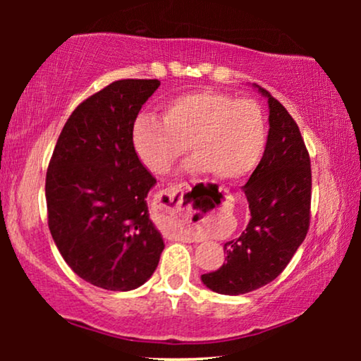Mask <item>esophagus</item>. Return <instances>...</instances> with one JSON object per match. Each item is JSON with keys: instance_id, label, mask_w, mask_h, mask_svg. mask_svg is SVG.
Instances as JSON below:
<instances>
[{"instance_id": "1", "label": "esophagus", "mask_w": 361, "mask_h": 361, "mask_svg": "<svg viewBox=\"0 0 361 361\" xmlns=\"http://www.w3.org/2000/svg\"><path fill=\"white\" fill-rule=\"evenodd\" d=\"M156 210L161 216V226L166 236L179 241H199L190 225L189 212L180 209V202L176 200L174 192L162 190L156 199Z\"/></svg>"}]
</instances>
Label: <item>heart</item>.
I'll list each match as a JSON object with an SVG mask.
<instances>
[{"label": "heart", "mask_w": 361, "mask_h": 361, "mask_svg": "<svg viewBox=\"0 0 361 361\" xmlns=\"http://www.w3.org/2000/svg\"><path fill=\"white\" fill-rule=\"evenodd\" d=\"M137 159L147 171L166 174L192 147L190 171L212 172L221 182H241L263 159L268 128L253 100L215 90L172 97L162 105V120L142 111L131 126Z\"/></svg>", "instance_id": "1"}]
</instances>
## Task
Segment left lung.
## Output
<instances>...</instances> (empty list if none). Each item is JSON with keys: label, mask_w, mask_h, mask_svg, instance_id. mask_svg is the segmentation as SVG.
<instances>
[{"label": "left lung", "mask_w": 361, "mask_h": 361, "mask_svg": "<svg viewBox=\"0 0 361 361\" xmlns=\"http://www.w3.org/2000/svg\"><path fill=\"white\" fill-rule=\"evenodd\" d=\"M253 87L268 98L269 131L263 159L243 185L251 216L240 238L225 243L226 263L202 274L207 288L225 295L251 293L278 278L310 220L312 172L299 126L264 88Z\"/></svg>", "instance_id": "8db88e82"}]
</instances>
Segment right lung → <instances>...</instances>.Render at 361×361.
Instances as JSON below:
<instances>
[{
    "instance_id": "right-lung-1",
    "label": "right lung",
    "mask_w": 361,
    "mask_h": 361,
    "mask_svg": "<svg viewBox=\"0 0 361 361\" xmlns=\"http://www.w3.org/2000/svg\"><path fill=\"white\" fill-rule=\"evenodd\" d=\"M159 85L128 78L87 98L67 120L49 162L54 243L73 273L97 288H140L164 250L146 200L156 179L131 141L133 121Z\"/></svg>"
}]
</instances>
